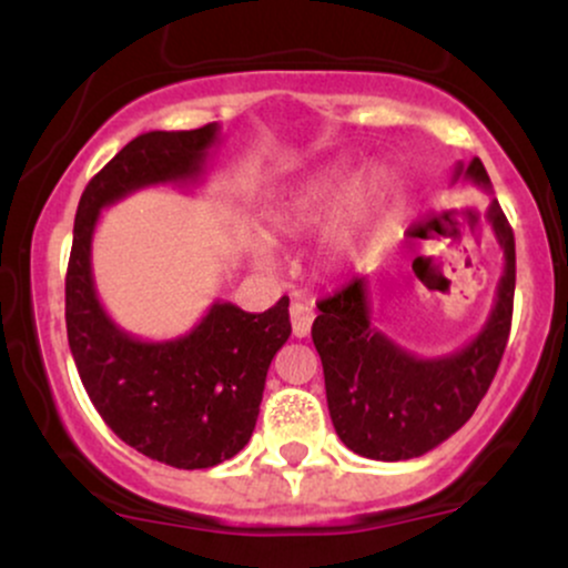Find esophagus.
<instances>
[{
	"label": "esophagus",
	"instance_id": "esophagus-1",
	"mask_svg": "<svg viewBox=\"0 0 568 568\" xmlns=\"http://www.w3.org/2000/svg\"><path fill=\"white\" fill-rule=\"evenodd\" d=\"M312 321H315V310H312L310 302H293L291 304V328L293 336L304 338L310 334Z\"/></svg>",
	"mask_w": 568,
	"mask_h": 568
}]
</instances>
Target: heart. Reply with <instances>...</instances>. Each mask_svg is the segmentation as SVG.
Segmentation results:
<instances>
[{"mask_svg":"<svg viewBox=\"0 0 568 568\" xmlns=\"http://www.w3.org/2000/svg\"><path fill=\"white\" fill-rule=\"evenodd\" d=\"M393 194V173L384 165H371L347 184V173L342 168H328L302 181L285 200L277 202L270 213V232L275 237H293L315 230L325 219L337 216L323 234V262L331 270L349 266L366 251L371 230ZM258 262L270 258V247H256Z\"/></svg>","mask_w":568,"mask_h":568,"instance_id":"1","label":"heart"}]
</instances>
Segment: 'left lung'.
Here are the masks:
<instances>
[{
  "label": "left lung",
  "mask_w": 568,
  "mask_h": 568,
  "mask_svg": "<svg viewBox=\"0 0 568 568\" xmlns=\"http://www.w3.org/2000/svg\"><path fill=\"white\" fill-rule=\"evenodd\" d=\"M459 179L491 192L478 158L454 168ZM486 219L505 253V272L480 334L452 355L416 357L371 325L366 277L317 304L312 342L323 361L331 422L349 452L379 462L414 459L452 438L484 400L510 336L515 293V237L497 200Z\"/></svg>",
  "instance_id": "obj_1"
}]
</instances>
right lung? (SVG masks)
Here are the masks:
<instances>
[{
    "label": "right lung",
    "mask_w": 568,
    "mask_h": 568,
    "mask_svg": "<svg viewBox=\"0 0 568 568\" xmlns=\"http://www.w3.org/2000/svg\"><path fill=\"white\" fill-rule=\"evenodd\" d=\"M219 125L152 130L133 139L84 186L67 272V334L101 419L135 452L179 470H205L243 452L262 406L266 371L288 342V298L266 312L216 302L192 331L143 342L98 302L90 247L103 207L158 184H197Z\"/></svg>",
    "instance_id": "1"
}]
</instances>
